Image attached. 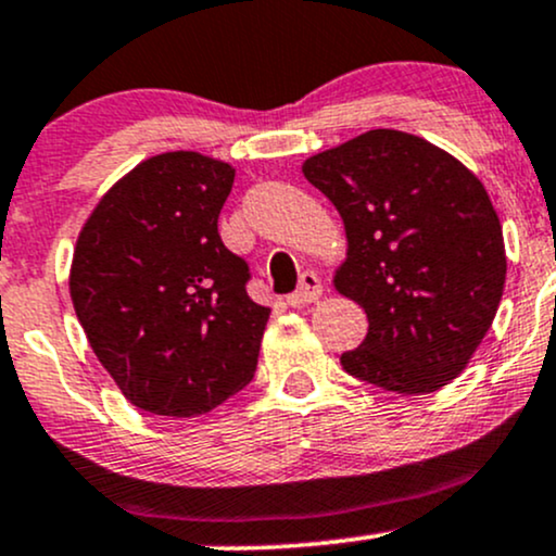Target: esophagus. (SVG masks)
I'll list each match as a JSON object with an SVG mask.
<instances>
[{
  "instance_id": "34e87169",
  "label": "esophagus",
  "mask_w": 556,
  "mask_h": 556,
  "mask_svg": "<svg viewBox=\"0 0 556 556\" xmlns=\"http://www.w3.org/2000/svg\"><path fill=\"white\" fill-rule=\"evenodd\" d=\"M320 296V278L315 276V273H302L300 276V289L294 291V294L286 296V302L291 304V307H302V304H309L315 302Z\"/></svg>"
}]
</instances>
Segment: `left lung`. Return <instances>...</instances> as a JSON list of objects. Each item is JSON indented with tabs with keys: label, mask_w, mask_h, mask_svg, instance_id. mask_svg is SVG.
Returning <instances> with one entry per match:
<instances>
[{
	"label": "left lung",
	"mask_w": 556,
	"mask_h": 556,
	"mask_svg": "<svg viewBox=\"0 0 556 556\" xmlns=\"http://www.w3.org/2000/svg\"><path fill=\"white\" fill-rule=\"evenodd\" d=\"M302 172L342 214L348 262L333 283L368 315L361 348L342 352L344 371L397 395L456 379L506 280L504 232L482 182L395 129L318 153Z\"/></svg>",
	"instance_id": "8db88e82"
}]
</instances>
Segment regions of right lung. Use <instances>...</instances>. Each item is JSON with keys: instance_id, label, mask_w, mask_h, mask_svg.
Segmentation results:
<instances>
[{"instance_id": "right-lung-1", "label": "right lung", "mask_w": 556, "mask_h": 556, "mask_svg": "<svg viewBox=\"0 0 556 556\" xmlns=\"http://www.w3.org/2000/svg\"><path fill=\"white\" fill-rule=\"evenodd\" d=\"M232 166L175 151L135 166L94 206L71 265V300L124 397L199 416L252 381L270 309L217 230Z\"/></svg>"}]
</instances>
